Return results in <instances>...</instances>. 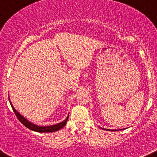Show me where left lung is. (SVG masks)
Wrapping results in <instances>:
<instances>
[{
	"instance_id": "1",
	"label": "left lung",
	"mask_w": 157,
	"mask_h": 157,
	"mask_svg": "<svg viewBox=\"0 0 157 157\" xmlns=\"http://www.w3.org/2000/svg\"><path fill=\"white\" fill-rule=\"evenodd\" d=\"M100 128H101V127H100ZM101 129H103V130H109V131H116V130H108V129H104V128H101Z\"/></svg>"
}]
</instances>
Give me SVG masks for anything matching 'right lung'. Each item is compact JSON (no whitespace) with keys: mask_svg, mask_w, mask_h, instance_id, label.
<instances>
[{"mask_svg":"<svg viewBox=\"0 0 157 157\" xmlns=\"http://www.w3.org/2000/svg\"><path fill=\"white\" fill-rule=\"evenodd\" d=\"M9 100H10V98H9ZM10 105H11V107L12 109H13V112H14L15 115H16V117H17V119L19 120L20 122H21L23 125L25 126L27 128L30 129V130H33V131L39 132V133H52V132H55V131H57V130H60V129L63 128V127L66 125L67 122L68 117H69V115H68L67 117L64 121L59 123V124H55V125L46 126V127H44V126H43V127H41V126H37L32 124V123H30V121H27L26 118H24L23 116H21V114H20L19 113L14 109V107L13 106V105H12L11 102L10 101Z\"/></svg>","mask_w":157,"mask_h":157,"instance_id":"obj_1","label":"right lung"}]
</instances>
